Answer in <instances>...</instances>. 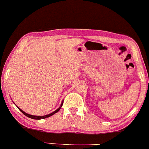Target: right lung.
I'll use <instances>...</instances> for the list:
<instances>
[{
	"instance_id": "right-lung-1",
	"label": "right lung",
	"mask_w": 149,
	"mask_h": 149,
	"mask_svg": "<svg viewBox=\"0 0 149 149\" xmlns=\"http://www.w3.org/2000/svg\"><path fill=\"white\" fill-rule=\"evenodd\" d=\"M63 102H64V101H62V102H61V105H60V107H59V108H58V109H57V110H55V111H53L52 113H49V114H47V115H45V116H42L30 115V114H29V113H26L24 111H22V109H20V108H19L18 107H17V108H18V109H19V110L20 111H21V112L22 113H24V115H25L26 116H27V117L30 118H32V119H35V120H40V119L47 118H49V117H50V116H52V115H54V113H57L58 111H59L60 110L61 107H62V105H63Z\"/></svg>"
}]
</instances>
